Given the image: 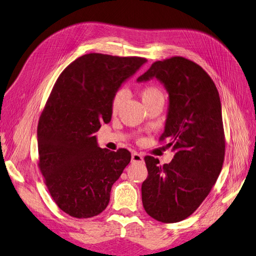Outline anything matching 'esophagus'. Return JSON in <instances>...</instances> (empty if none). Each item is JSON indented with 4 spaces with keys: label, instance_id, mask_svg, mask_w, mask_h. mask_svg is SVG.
<instances>
[{
    "label": "esophagus",
    "instance_id": "esophagus-1",
    "mask_svg": "<svg viewBox=\"0 0 256 256\" xmlns=\"http://www.w3.org/2000/svg\"><path fill=\"white\" fill-rule=\"evenodd\" d=\"M131 159H132L134 162H143V156L141 154H138L136 152H132V156H131Z\"/></svg>",
    "mask_w": 256,
    "mask_h": 256
}]
</instances>
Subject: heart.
I'll return each mask as SVG.
<instances>
[{
  "mask_svg": "<svg viewBox=\"0 0 256 256\" xmlns=\"http://www.w3.org/2000/svg\"><path fill=\"white\" fill-rule=\"evenodd\" d=\"M140 96L144 104H150L156 99L164 98V95H162L161 90L158 88L154 86V85H145L140 92ZM124 97H125V92L122 90L116 92V94L113 96L112 102H111L112 114H116L118 112V110L120 109V106L122 104Z\"/></svg>",
  "mask_w": 256,
  "mask_h": 256,
  "instance_id": "b5f03b06",
  "label": "heart"
}]
</instances>
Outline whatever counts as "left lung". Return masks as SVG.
I'll return each mask as SVG.
<instances>
[{
    "label": "left lung",
    "instance_id": "left-lung-1",
    "mask_svg": "<svg viewBox=\"0 0 256 256\" xmlns=\"http://www.w3.org/2000/svg\"><path fill=\"white\" fill-rule=\"evenodd\" d=\"M156 78L168 92L164 132L175 152L164 166L145 156L147 178L142 203L154 220L175 223L188 218L209 194L218 180L226 154L221 102L218 90L204 69L182 56L157 60L138 82Z\"/></svg>",
    "mask_w": 256,
    "mask_h": 256
}]
</instances>
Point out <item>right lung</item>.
Listing matches in <instances>:
<instances>
[{"mask_svg":"<svg viewBox=\"0 0 256 256\" xmlns=\"http://www.w3.org/2000/svg\"><path fill=\"white\" fill-rule=\"evenodd\" d=\"M145 62L88 53L69 64L54 84L38 122V166L53 200L67 214L92 218L109 204L131 154L100 148L94 134L111 120L120 84Z\"/></svg>","mask_w":256,"mask_h":256,"instance_id":"add662e5","label":"right lung"}]
</instances>
